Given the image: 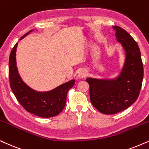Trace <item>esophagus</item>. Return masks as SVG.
<instances>
[{
  "label": "esophagus",
  "instance_id": "34e87169",
  "mask_svg": "<svg viewBox=\"0 0 149 149\" xmlns=\"http://www.w3.org/2000/svg\"><path fill=\"white\" fill-rule=\"evenodd\" d=\"M86 75H87V71H86V70H84V69H82V70H81L80 72H79L78 77L80 79H82V78H85V77L86 76Z\"/></svg>",
  "mask_w": 149,
  "mask_h": 149
}]
</instances>
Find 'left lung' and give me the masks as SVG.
<instances>
[{"label": "left lung", "instance_id": "1", "mask_svg": "<svg viewBox=\"0 0 149 149\" xmlns=\"http://www.w3.org/2000/svg\"><path fill=\"white\" fill-rule=\"evenodd\" d=\"M117 41L125 52V61L119 76L112 79L87 78L90 100L100 112L116 114L136 101L142 87L144 69L138 45L127 31L113 27Z\"/></svg>", "mask_w": 149, "mask_h": 149}]
</instances>
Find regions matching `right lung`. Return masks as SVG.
<instances>
[{
  "instance_id": "obj_1",
  "label": "right lung",
  "mask_w": 149,
  "mask_h": 149,
  "mask_svg": "<svg viewBox=\"0 0 149 149\" xmlns=\"http://www.w3.org/2000/svg\"><path fill=\"white\" fill-rule=\"evenodd\" d=\"M33 31L31 30L20 38ZM14 45L9 59V78L12 91L17 100L28 112L41 118L58 116L65 108L68 91L75 84L74 79L48 91H37L27 85L18 73L16 67V49Z\"/></svg>"
}]
</instances>
